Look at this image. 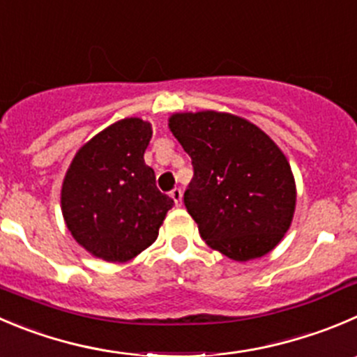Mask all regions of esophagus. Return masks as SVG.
<instances>
[{
	"instance_id": "obj_1",
	"label": "esophagus",
	"mask_w": 357,
	"mask_h": 357,
	"mask_svg": "<svg viewBox=\"0 0 357 357\" xmlns=\"http://www.w3.org/2000/svg\"><path fill=\"white\" fill-rule=\"evenodd\" d=\"M171 197H172V200H174V204L176 206H181V202H183V193H181V188H174L171 192Z\"/></svg>"
}]
</instances>
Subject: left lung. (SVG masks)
<instances>
[{
    "instance_id": "obj_1",
    "label": "left lung",
    "mask_w": 357,
    "mask_h": 357,
    "mask_svg": "<svg viewBox=\"0 0 357 357\" xmlns=\"http://www.w3.org/2000/svg\"><path fill=\"white\" fill-rule=\"evenodd\" d=\"M169 129L192 158L185 206L200 237L235 261L271 252L296 207L295 176L281 148L249 120L214 109L172 113Z\"/></svg>"
}]
</instances>
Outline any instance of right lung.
Masks as SVG:
<instances>
[{
    "instance_id": "add662e5",
    "label": "right lung",
    "mask_w": 357,
    "mask_h": 357,
    "mask_svg": "<svg viewBox=\"0 0 357 357\" xmlns=\"http://www.w3.org/2000/svg\"><path fill=\"white\" fill-rule=\"evenodd\" d=\"M151 123L137 116L112 123L86 141L69 164L61 209L73 238L105 261L126 263L158 237L171 197L158 192L144 164Z\"/></svg>"
}]
</instances>
